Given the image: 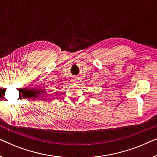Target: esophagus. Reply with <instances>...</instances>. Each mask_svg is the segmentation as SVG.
Segmentation results:
<instances>
[{
    "label": "esophagus",
    "instance_id": "esophagus-1",
    "mask_svg": "<svg viewBox=\"0 0 157 157\" xmlns=\"http://www.w3.org/2000/svg\"><path fill=\"white\" fill-rule=\"evenodd\" d=\"M74 82L75 83H78V81H77L76 79H74Z\"/></svg>",
    "mask_w": 157,
    "mask_h": 157
}]
</instances>
